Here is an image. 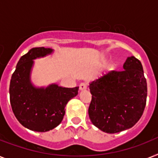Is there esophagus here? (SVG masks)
Instances as JSON below:
<instances>
[{"mask_svg": "<svg viewBox=\"0 0 158 158\" xmlns=\"http://www.w3.org/2000/svg\"><path fill=\"white\" fill-rule=\"evenodd\" d=\"M87 88H88V84L86 83H81L79 84V89L80 90H85Z\"/></svg>", "mask_w": 158, "mask_h": 158, "instance_id": "1", "label": "esophagus"}]
</instances>
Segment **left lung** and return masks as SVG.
<instances>
[{
    "mask_svg": "<svg viewBox=\"0 0 158 158\" xmlns=\"http://www.w3.org/2000/svg\"><path fill=\"white\" fill-rule=\"evenodd\" d=\"M92 101L88 114L92 124L107 133L132 127L143 114L147 82L143 66L135 57L127 59L123 70H114L89 85Z\"/></svg>",
    "mask_w": 158,
    "mask_h": 158,
    "instance_id": "8db88e82",
    "label": "left lung"
}]
</instances>
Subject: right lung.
<instances>
[{
	"label": "right lung",
	"instance_id": "add662e5",
	"mask_svg": "<svg viewBox=\"0 0 158 158\" xmlns=\"http://www.w3.org/2000/svg\"><path fill=\"white\" fill-rule=\"evenodd\" d=\"M51 48H34L22 56L10 84L12 110L22 125L34 131H48L61 123L67 102L78 94L79 87L61 88L52 84L46 88H34L30 82L33 59L51 53Z\"/></svg>",
	"mask_w": 158,
	"mask_h": 158
}]
</instances>
